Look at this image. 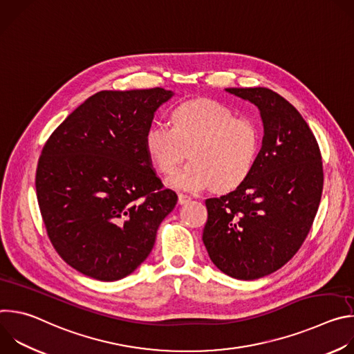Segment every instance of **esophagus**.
Here are the masks:
<instances>
[{
    "instance_id": "obj_1",
    "label": "esophagus",
    "mask_w": 354,
    "mask_h": 354,
    "mask_svg": "<svg viewBox=\"0 0 354 354\" xmlns=\"http://www.w3.org/2000/svg\"><path fill=\"white\" fill-rule=\"evenodd\" d=\"M190 200H192V197L189 194H185V193H179L178 194L179 205H185V203H187V201H190Z\"/></svg>"
}]
</instances>
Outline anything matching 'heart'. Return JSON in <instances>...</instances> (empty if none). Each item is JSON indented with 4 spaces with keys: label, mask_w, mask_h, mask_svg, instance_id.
Masks as SVG:
<instances>
[{
    "label": "heart",
    "mask_w": 354,
    "mask_h": 354,
    "mask_svg": "<svg viewBox=\"0 0 354 354\" xmlns=\"http://www.w3.org/2000/svg\"><path fill=\"white\" fill-rule=\"evenodd\" d=\"M171 120L172 127L156 123L145 133V149L160 172H175L187 154L192 160L169 179L171 186L228 190L254 169L261 133L252 119L235 118L214 100L196 99L178 105Z\"/></svg>",
    "instance_id": "b5f03b06"
}]
</instances>
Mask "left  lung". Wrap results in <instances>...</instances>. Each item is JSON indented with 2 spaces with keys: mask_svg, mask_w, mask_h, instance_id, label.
<instances>
[{
  "mask_svg": "<svg viewBox=\"0 0 354 354\" xmlns=\"http://www.w3.org/2000/svg\"><path fill=\"white\" fill-rule=\"evenodd\" d=\"M258 106L262 148L232 192L206 200L203 242L225 274L255 280L284 266L307 238L321 201L322 158L307 122L268 88H227Z\"/></svg>",
  "mask_w": 354,
  "mask_h": 354,
  "instance_id": "1",
  "label": "left lung"
}]
</instances>
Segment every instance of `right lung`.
I'll list each match as a JSON object with an SVG mask.
<instances>
[{
  "label": "right lung",
  "mask_w": 354,
  "mask_h": 354,
  "mask_svg": "<svg viewBox=\"0 0 354 354\" xmlns=\"http://www.w3.org/2000/svg\"><path fill=\"white\" fill-rule=\"evenodd\" d=\"M164 88L100 91L46 141L36 169L41 218L57 254L80 273L115 281L149 255L178 196L145 149Z\"/></svg>",
  "instance_id": "add662e5"
}]
</instances>
